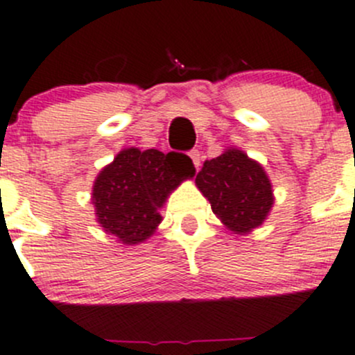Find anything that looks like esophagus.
<instances>
[{
	"instance_id": "obj_1",
	"label": "esophagus",
	"mask_w": 355,
	"mask_h": 355,
	"mask_svg": "<svg viewBox=\"0 0 355 355\" xmlns=\"http://www.w3.org/2000/svg\"><path fill=\"white\" fill-rule=\"evenodd\" d=\"M189 157L193 159L196 170H200V166H201V154H200V150H191V152H189Z\"/></svg>"
}]
</instances>
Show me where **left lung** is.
<instances>
[{"instance_id":"left-lung-1","label":"left lung","mask_w":355,"mask_h":355,"mask_svg":"<svg viewBox=\"0 0 355 355\" xmlns=\"http://www.w3.org/2000/svg\"><path fill=\"white\" fill-rule=\"evenodd\" d=\"M196 185L220 223L234 234H248L263 226L273 208L270 177L256 159L236 147L203 164Z\"/></svg>"}]
</instances>
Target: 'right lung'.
Returning a JSON list of instances; mask_svg holds the SVG:
<instances>
[{
    "label": "right lung",
    "mask_w": 355,
    "mask_h": 355,
    "mask_svg": "<svg viewBox=\"0 0 355 355\" xmlns=\"http://www.w3.org/2000/svg\"><path fill=\"white\" fill-rule=\"evenodd\" d=\"M194 175L196 168L184 154L122 148L92 184L96 220L119 243H144L161 224L159 210L170 194Z\"/></svg>",
    "instance_id": "add662e5"
}]
</instances>
